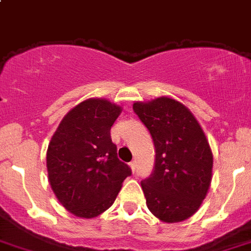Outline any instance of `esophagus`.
Wrapping results in <instances>:
<instances>
[{
    "label": "esophagus",
    "instance_id": "obj_1",
    "mask_svg": "<svg viewBox=\"0 0 251 251\" xmlns=\"http://www.w3.org/2000/svg\"><path fill=\"white\" fill-rule=\"evenodd\" d=\"M128 166H130V169L132 173H135V171H136V162L135 161H131L130 164H128Z\"/></svg>",
    "mask_w": 251,
    "mask_h": 251
}]
</instances>
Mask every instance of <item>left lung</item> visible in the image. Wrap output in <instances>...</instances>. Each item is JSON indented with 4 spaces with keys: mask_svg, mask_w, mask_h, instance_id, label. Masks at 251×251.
I'll return each mask as SVG.
<instances>
[{
    "mask_svg": "<svg viewBox=\"0 0 251 251\" xmlns=\"http://www.w3.org/2000/svg\"><path fill=\"white\" fill-rule=\"evenodd\" d=\"M155 145V168L142 180L146 205L160 221L193 216L213 177V152L200 124L186 106L168 96L132 106Z\"/></svg>",
    "mask_w": 251,
    "mask_h": 251,
    "instance_id": "obj_1",
    "label": "left lung"
}]
</instances>
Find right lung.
Listing matches in <instances>:
<instances>
[{
	"label": "right lung",
	"instance_id": "obj_1",
	"mask_svg": "<svg viewBox=\"0 0 251 251\" xmlns=\"http://www.w3.org/2000/svg\"><path fill=\"white\" fill-rule=\"evenodd\" d=\"M123 107L92 98L70 110L46 153L49 182L60 204L77 218L92 219L114 204L128 165L117 159L110 130Z\"/></svg>",
	"mask_w": 251,
	"mask_h": 251
}]
</instances>
